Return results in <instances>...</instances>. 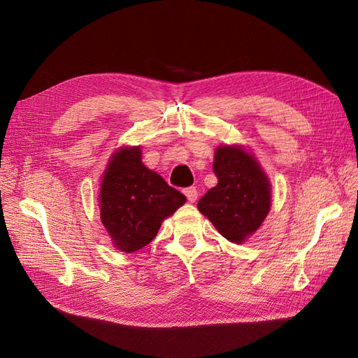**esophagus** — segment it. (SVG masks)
Wrapping results in <instances>:
<instances>
[{
    "label": "esophagus",
    "mask_w": 358,
    "mask_h": 358,
    "mask_svg": "<svg viewBox=\"0 0 358 358\" xmlns=\"http://www.w3.org/2000/svg\"><path fill=\"white\" fill-rule=\"evenodd\" d=\"M183 194H185L187 199H188L191 203L196 201L197 197H199V192H197L196 187H188V188H185V189H183Z\"/></svg>",
    "instance_id": "34e87169"
}]
</instances>
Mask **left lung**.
<instances>
[{"label":"left lung","instance_id":"obj_1","mask_svg":"<svg viewBox=\"0 0 358 358\" xmlns=\"http://www.w3.org/2000/svg\"><path fill=\"white\" fill-rule=\"evenodd\" d=\"M213 171L218 183L199 200L197 208L225 239L241 243L268 213L270 183L258 162L236 146L216 149Z\"/></svg>","mask_w":358,"mask_h":358}]
</instances>
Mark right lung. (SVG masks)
<instances>
[{"mask_svg":"<svg viewBox=\"0 0 358 358\" xmlns=\"http://www.w3.org/2000/svg\"><path fill=\"white\" fill-rule=\"evenodd\" d=\"M185 200L183 194L143 164L140 148H122L104 173L101 222L117 249L134 252L154 241L162 220Z\"/></svg>","mask_w":358,"mask_h":358,"instance_id":"add662e5","label":"right lung"}]
</instances>
